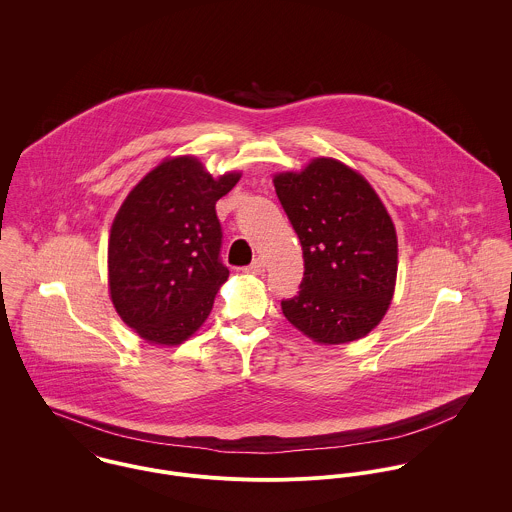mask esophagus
<instances>
[{
	"mask_svg": "<svg viewBox=\"0 0 512 512\" xmlns=\"http://www.w3.org/2000/svg\"><path fill=\"white\" fill-rule=\"evenodd\" d=\"M244 272L252 274V276H262L266 272V264H264V260H254L250 266L244 268Z\"/></svg>",
	"mask_w": 512,
	"mask_h": 512,
	"instance_id": "esophagus-1",
	"label": "esophagus"
}]
</instances>
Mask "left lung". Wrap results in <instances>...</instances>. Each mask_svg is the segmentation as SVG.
Returning <instances> with one entry per match:
<instances>
[{
	"mask_svg": "<svg viewBox=\"0 0 512 512\" xmlns=\"http://www.w3.org/2000/svg\"><path fill=\"white\" fill-rule=\"evenodd\" d=\"M276 195L303 250L299 292L282 301L286 319L321 345L368 335L396 286L398 240L365 177L333 157L278 173Z\"/></svg>",
	"mask_w": 512,
	"mask_h": 512,
	"instance_id": "1",
	"label": "left lung"
}]
</instances>
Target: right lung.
Returning <instances> with one entry per match:
<instances>
[{
    "label": "right lung",
    "mask_w": 512,
    "mask_h": 512,
    "mask_svg": "<svg viewBox=\"0 0 512 512\" xmlns=\"http://www.w3.org/2000/svg\"><path fill=\"white\" fill-rule=\"evenodd\" d=\"M240 179H213L193 155L161 161L112 222L108 286L122 321L155 345H181L209 317L228 278L215 205Z\"/></svg>",
    "instance_id": "1"
}]
</instances>
